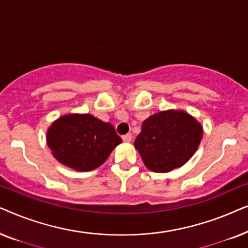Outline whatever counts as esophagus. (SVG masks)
I'll use <instances>...</instances> for the list:
<instances>
[{"instance_id": "1", "label": "esophagus", "mask_w": 248, "mask_h": 248, "mask_svg": "<svg viewBox=\"0 0 248 248\" xmlns=\"http://www.w3.org/2000/svg\"><path fill=\"white\" fill-rule=\"evenodd\" d=\"M122 139H123L124 142H131L132 141V134L131 133L125 134V135H123V137H122Z\"/></svg>"}]
</instances>
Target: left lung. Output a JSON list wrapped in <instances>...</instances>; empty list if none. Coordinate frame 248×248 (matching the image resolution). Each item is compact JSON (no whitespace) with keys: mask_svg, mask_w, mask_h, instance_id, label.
Instances as JSON below:
<instances>
[{"mask_svg":"<svg viewBox=\"0 0 248 248\" xmlns=\"http://www.w3.org/2000/svg\"><path fill=\"white\" fill-rule=\"evenodd\" d=\"M202 135V125L192 115L169 109L151 115L142 123L134 147L148 169L169 172L192 158Z\"/></svg>","mask_w":248,"mask_h":248,"instance_id":"left-lung-1","label":"left lung"}]
</instances>
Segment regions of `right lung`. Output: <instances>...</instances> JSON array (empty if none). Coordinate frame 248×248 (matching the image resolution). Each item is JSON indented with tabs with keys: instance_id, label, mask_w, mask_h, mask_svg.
<instances>
[{
	"instance_id": "add662e5",
	"label": "right lung",
	"mask_w": 248,
	"mask_h": 248,
	"mask_svg": "<svg viewBox=\"0 0 248 248\" xmlns=\"http://www.w3.org/2000/svg\"><path fill=\"white\" fill-rule=\"evenodd\" d=\"M46 141L54 158L77 171L98 168L122 143L113 125L90 114H66L57 118L47 130Z\"/></svg>"
}]
</instances>
